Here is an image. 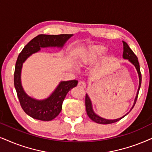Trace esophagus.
Here are the masks:
<instances>
[{
    "mask_svg": "<svg viewBox=\"0 0 152 152\" xmlns=\"http://www.w3.org/2000/svg\"><path fill=\"white\" fill-rule=\"evenodd\" d=\"M78 86L79 88H85L86 86V83L84 81H83V80H80L79 81V83H78Z\"/></svg>",
    "mask_w": 152,
    "mask_h": 152,
    "instance_id": "obj_1",
    "label": "esophagus"
}]
</instances>
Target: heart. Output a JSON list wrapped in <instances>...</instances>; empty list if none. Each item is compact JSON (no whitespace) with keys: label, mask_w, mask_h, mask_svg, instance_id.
<instances>
[{"label":"heart","mask_w":152,"mask_h":152,"mask_svg":"<svg viewBox=\"0 0 152 152\" xmlns=\"http://www.w3.org/2000/svg\"><path fill=\"white\" fill-rule=\"evenodd\" d=\"M105 51V48L102 45H94L88 48L81 57V62L84 64H91L100 57Z\"/></svg>","instance_id":"1"}]
</instances>
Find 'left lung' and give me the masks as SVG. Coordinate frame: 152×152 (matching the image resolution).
Wrapping results in <instances>:
<instances>
[{"label": "left lung", "mask_w": 152, "mask_h": 152, "mask_svg": "<svg viewBox=\"0 0 152 152\" xmlns=\"http://www.w3.org/2000/svg\"><path fill=\"white\" fill-rule=\"evenodd\" d=\"M123 43H124V54H123V57L124 59H127L130 61V62L132 63L134 66H135L136 69L137 71L138 74H139V78H140V84H139V88H138L137 90V95H136L135 99V103H134L133 106H132L131 110L133 108L134 106H135L136 101H137V97H138V94H139V90L140 88V86H141V82H142V75H141V72H140V64H139V62H138V59L136 55H135V53H133V51L130 48L129 46L128 45V44L126 43V42L123 41ZM86 112H87V114L89 118L91 119L92 121H93L94 122L97 123V124H114V123H116L118 121H120L121 119L124 118L125 116H126L127 114L125 115L124 116L121 117L120 118H117V119H114V120H107V119H104L103 118H101L100 116H97L96 115L94 111L92 109V104H91V102H90V99L88 97V95H86Z\"/></svg>", "instance_id": "8db88e82"}]
</instances>
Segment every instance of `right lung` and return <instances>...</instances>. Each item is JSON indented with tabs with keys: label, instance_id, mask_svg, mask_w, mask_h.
<instances>
[{
	"label": "right lung",
	"instance_id": "1",
	"mask_svg": "<svg viewBox=\"0 0 152 152\" xmlns=\"http://www.w3.org/2000/svg\"><path fill=\"white\" fill-rule=\"evenodd\" d=\"M72 36V34H40L24 46L17 57L14 73L15 88L22 109L33 118L48 121L58 116L62 111V102L66 94L77 86L78 81L76 80L62 81L48 98L41 101L36 100L28 97L22 87L20 76L23 62L31 55L39 51L41 48L63 47L67 40Z\"/></svg>",
	"mask_w": 152,
	"mask_h": 152
}]
</instances>
